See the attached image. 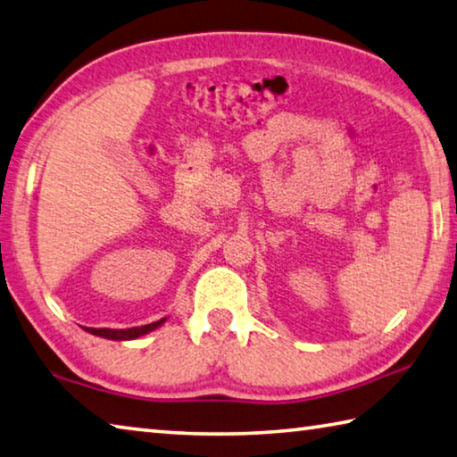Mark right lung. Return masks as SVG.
<instances>
[{"instance_id":"1","label":"right lung","mask_w":457,"mask_h":457,"mask_svg":"<svg viewBox=\"0 0 457 457\" xmlns=\"http://www.w3.org/2000/svg\"><path fill=\"white\" fill-rule=\"evenodd\" d=\"M165 322V318L157 322H151V324H145V326H137V328H127V330H111V328H89L87 332L95 334V336H101V338H107V340H133V338H139V336L147 334L151 330L157 328Z\"/></svg>"}]
</instances>
